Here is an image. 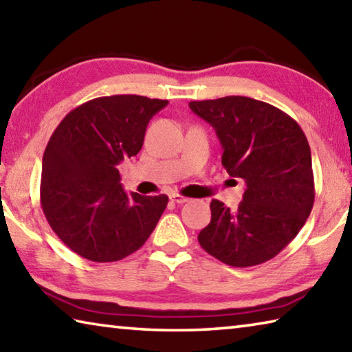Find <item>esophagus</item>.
<instances>
[{
    "label": "esophagus",
    "instance_id": "obj_1",
    "mask_svg": "<svg viewBox=\"0 0 352 352\" xmlns=\"http://www.w3.org/2000/svg\"><path fill=\"white\" fill-rule=\"evenodd\" d=\"M169 199L172 201H175V204H186V201L189 200L188 197H184V195H180V194H177V192H172L169 195Z\"/></svg>",
    "mask_w": 352,
    "mask_h": 352
}]
</instances>
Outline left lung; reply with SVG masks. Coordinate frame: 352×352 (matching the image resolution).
<instances>
[{"label": "left lung", "mask_w": 352, "mask_h": 352, "mask_svg": "<svg viewBox=\"0 0 352 352\" xmlns=\"http://www.w3.org/2000/svg\"><path fill=\"white\" fill-rule=\"evenodd\" d=\"M189 109L216 130L226 172L247 184L236 210L211 201V222L199 233L201 248L231 267L275 258L300 233L314 206L305 132L287 113L245 96L190 100Z\"/></svg>", "instance_id": "1"}]
</instances>
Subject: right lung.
<instances>
[{
    "mask_svg": "<svg viewBox=\"0 0 352 352\" xmlns=\"http://www.w3.org/2000/svg\"><path fill=\"white\" fill-rule=\"evenodd\" d=\"M168 104L136 94L91 99L71 110L50 138L41 208L58 239L82 258H126L157 226L168 195L124 192L118 166L141 151L148 121Z\"/></svg>",
    "mask_w": 352,
    "mask_h": 352,
    "instance_id": "right-lung-1",
    "label": "right lung"
}]
</instances>
